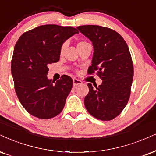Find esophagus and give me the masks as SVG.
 I'll return each mask as SVG.
<instances>
[{
	"mask_svg": "<svg viewBox=\"0 0 156 156\" xmlns=\"http://www.w3.org/2000/svg\"><path fill=\"white\" fill-rule=\"evenodd\" d=\"M82 84V82L81 80H77V79L76 78L73 79V85L74 86H77L79 84Z\"/></svg>",
	"mask_w": 156,
	"mask_h": 156,
	"instance_id": "esophagus-1",
	"label": "esophagus"
}]
</instances>
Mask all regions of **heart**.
<instances>
[{
    "mask_svg": "<svg viewBox=\"0 0 156 156\" xmlns=\"http://www.w3.org/2000/svg\"><path fill=\"white\" fill-rule=\"evenodd\" d=\"M82 43H85V42H80V43H78V45H81V44H82ZM63 49H64V46H62V48H61V52H63Z\"/></svg>",
    "mask_w": 156,
    "mask_h": 156,
    "instance_id": "heart-1",
    "label": "heart"
}]
</instances>
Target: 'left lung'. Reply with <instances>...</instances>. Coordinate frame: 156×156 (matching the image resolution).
<instances>
[{"label": "left lung", "instance_id": "8db88e82", "mask_svg": "<svg viewBox=\"0 0 156 156\" xmlns=\"http://www.w3.org/2000/svg\"><path fill=\"white\" fill-rule=\"evenodd\" d=\"M93 45L89 74L98 70L103 80L95 89L88 83L89 93L84 105L90 114L102 121H110L120 114L129 98L134 68L128 45L111 29L98 25L77 27Z\"/></svg>", "mask_w": 156, "mask_h": 156}]
</instances>
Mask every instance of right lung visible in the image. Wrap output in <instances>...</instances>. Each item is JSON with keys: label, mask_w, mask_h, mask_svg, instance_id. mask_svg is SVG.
I'll use <instances>...</instances> for the list:
<instances>
[{"label": "right lung", "mask_w": 156, "mask_h": 156, "mask_svg": "<svg viewBox=\"0 0 156 156\" xmlns=\"http://www.w3.org/2000/svg\"><path fill=\"white\" fill-rule=\"evenodd\" d=\"M77 33L72 27L46 24L19 38L13 50L11 74L19 101L32 116L48 119L63 110L72 79L63 75L55 82L49 80L48 65L59 61L63 43Z\"/></svg>", "instance_id": "obj_1"}]
</instances>
